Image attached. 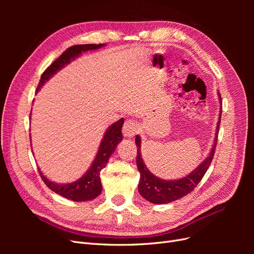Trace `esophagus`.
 <instances>
[{"label": "esophagus", "mask_w": 254, "mask_h": 254, "mask_svg": "<svg viewBox=\"0 0 254 254\" xmlns=\"http://www.w3.org/2000/svg\"><path fill=\"white\" fill-rule=\"evenodd\" d=\"M137 130H139V128L136 126V123L134 121L128 120L123 126V134L126 137H132L137 133Z\"/></svg>", "instance_id": "esophagus-1"}]
</instances>
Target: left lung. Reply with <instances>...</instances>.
I'll use <instances>...</instances> for the list:
<instances>
[{
    "instance_id": "8db88e82",
    "label": "left lung",
    "mask_w": 254,
    "mask_h": 254,
    "mask_svg": "<svg viewBox=\"0 0 254 254\" xmlns=\"http://www.w3.org/2000/svg\"><path fill=\"white\" fill-rule=\"evenodd\" d=\"M219 101L221 103V97L218 93ZM221 110V107H220ZM220 118H221V111L219 112V120L216 127V133H215L214 144L212 146V149L204 161H202L201 164H199L195 170L183 177L181 179L177 180H163L158 178L157 176L150 173L146 165L144 164V161L141 156V137L139 135L135 136V145L137 147L136 152V165L137 170L140 172V182H139V193L146 200L156 203V204H164L170 203L172 201L180 199L184 196L190 194L193 190L197 184L201 181L202 177L204 176L207 168L211 165V162L214 157L215 147L217 144V134L219 131V125H220Z\"/></svg>"
}]
</instances>
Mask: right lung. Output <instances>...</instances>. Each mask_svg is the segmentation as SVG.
I'll list each match as a JSON object with an SVG mask.
<instances>
[{"label": "right lung", "instance_id": "1", "mask_svg": "<svg viewBox=\"0 0 254 254\" xmlns=\"http://www.w3.org/2000/svg\"><path fill=\"white\" fill-rule=\"evenodd\" d=\"M104 45L105 44H78L68 48L43 72L39 84H38L37 91L40 90L44 82L48 81L54 74L57 73L66 64H70L72 60L81 55L82 52L94 51L97 49H101ZM123 124H124V119H121L118 122L113 123V124L107 129V131L105 132V135L102 140V143L99 145V148L93 163H92L91 167L81 178L72 183L60 184L49 180L47 177L42 174L40 168H38L43 182L47 184V187L49 189H51L53 191H55L56 194L66 199H71L73 201H88L96 198L102 193L103 188L101 182V176H99L101 175V171L106 166V164L108 163L110 156L115 151L118 144L123 140Z\"/></svg>", "mask_w": 254, "mask_h": 254}]
</instances>
